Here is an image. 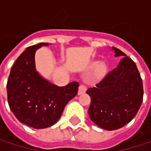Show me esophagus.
Listing matches in <instances>:
<instances>
[{
  "instance_id": "34e87169",
  "label": "esophagus",
  "mask_w": 151,
  "mask_h": 151,
  "mask_svg": "<svg viewBox=\"0 0 151 151\" xmlns=\"http://www.w3.org/2000/svg\"><path fill=\"white\" fill-rule=\"evenodd\" d=\"M86 87L84 86V85H80L78 86V94L80 95V94H83L84 93H86Z\"/></svg>"
}]
</instances>
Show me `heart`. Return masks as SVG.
Masks as SVG:
<instances>
[{
    "label": "heart",
    "instance_id": "1",
    "mask_svg": "<svg viewBox=\"0 0 151 151\" xmlns=\"http://www.w3.org/2000/svg\"><path fill=\"white\" fill-rule=\"evenodd\" d=\"M94 73H93V75L95 78H101L106 75V67L104 64H100L99 61H93L91 63L90 65V68L91 69H94Z\"/></svg>",
    "mask_w": 151,
    "mask_h": 151
}]
</instances>
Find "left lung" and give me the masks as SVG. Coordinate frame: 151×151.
Here are the masks:
<instances>
[{"mask_svg":"<svg viewBox=\"0 0 151 151\" xmlns=\"http://www.w3.org/2000/svg\"><path fill=\"white\" fill-rule=\"evenodd\" d=\"M114 57L122 56L117 67L109 72L86 93L91 98L88 114L106 130L118 129L136 116L142 102V80L136 63L115 47Z\"/></svg>","mask_w":151,"mask_h":151,"instance_id":"1","label":"left lung"}]
</instances>
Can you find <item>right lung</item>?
I'll return each mask as SVG.
<instances>
[{"instance_id": "1", "label": "right lung", "mask_w": 151, "mask_h": 151, "mask_svg": "<svg viewBox=\"0 0 151 151\" xmlns=\"http://www.w3.org/2000/svg\"><path fill=\"white\" fill-rule=\"evenodd\" d=\"M48 45V43H40L28 47L15 60L7 83L11 111L20 122L34 129L54 125L65 105L78 93V82L58 86L37 71L35 53Z\"/></svg>"}]
</instances>
